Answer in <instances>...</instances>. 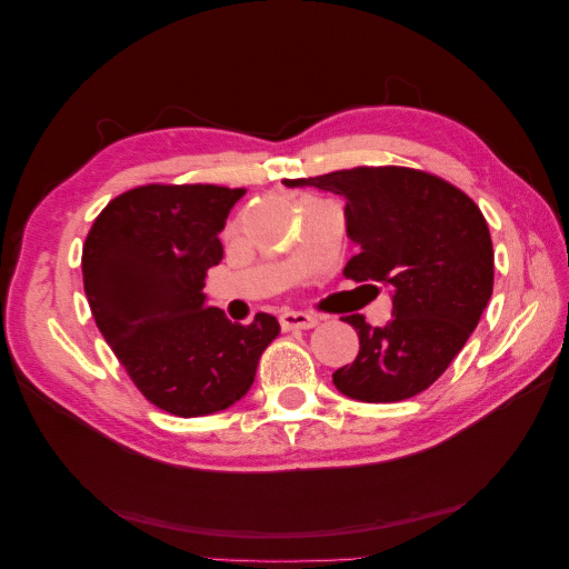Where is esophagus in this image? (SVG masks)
Segmentation results:
<instances>
[{
	"mask_svg": "<svg viewBox=\"0 0 569 569\" xmlns=\"http://www.w3.org/2000/svg\"><path fill=\"white\" fill-rule=\"evenodd\" d=\"M280 325L284 330H311V327L318 325V318L301 311H287L280 316Z\"/></svg>",
	"mask_w": 569,
	"mask_h": 569,
	"instance_id": "obj_1",
	"label": "esophagus"
}]
</instances>
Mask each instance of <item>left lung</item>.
Wrapping results in <instances>:
<instances>
[{
  "mask_svg": "<svg viewBox=\"0 0 569 569\" xmlns=\"http://www.w3.org/2000/svg\"><path fill=\"white\" fill-rule=\"evenodd\" d=\"M291 184L347 199V232L358 253L343 268L353 282L391 287L393 318L353 325L360 351L332 375L366 403H396L432 387L470 339L493 291V247L477 203L451 182L403 166H358Z\"/></svg>",
  "mask_w": 569,
  "mask_h": 569,
  "instance_id": "obj_1",
  "label": "left lung"
}]
</instances>
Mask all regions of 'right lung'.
I'll list each match as a JSON object with an SVG mask.
<instances>
[{
	"mask_svg": "<svg viewBox=\"0 0 569 569\" xmlns=\"http://www.w3.org/2000/svg\"><path fill=\"white\" fill-rule=\"evenodd\" d=\"M247 189L140 184L118 194L82 247L84 295L99 332L147 401L180 418L242 399L280 322H230L206 306L203 280L222 261L220 232Z\"/></svg>",
	"mask_w": 569,
	"mask_h": 569,
	"instance_id": "add662e5",
	"label": "right lung"
}]
</instances>
